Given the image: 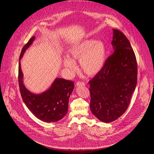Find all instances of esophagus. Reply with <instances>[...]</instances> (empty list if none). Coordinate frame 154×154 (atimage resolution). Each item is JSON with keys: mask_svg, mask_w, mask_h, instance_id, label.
Returning a JSON list of instances; mask_svg holds the SVG:
<instances>
[{"mask_svg": "<svg viewBox=\"0 0 154 154\" xmlns=\"http://www.w3.org/2000/svg\"><path fill=\"white\" fill-rule=\"evenodd\" d=\"M76 84H77V86H83V85H85V83H83V82H81V81H78L77 82Z\"/></svg>", "mask_w": 154, "mask_h": 154, "instance_id": "obj_1", "label": "esophagus"}]
</instances>
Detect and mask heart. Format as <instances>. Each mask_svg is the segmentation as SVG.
<instances>
[{"label": "heart", "mask_w": 154, "mask_h": 154, "mask_svg": "<svg viewBox=\"0 0 154 154\" xmlns=\"http://www.w3.org/2000/svg\"><path fill=\"white\" fill-rule=\"evenodd\" d=\"M69 55L71 58H66L64 64L70 72H73L76 69L74 61H79L82 71L93 77L99 74L104 66L107 50L103 42L87 39L70 50Z\"/></svg>", "instance_id": "heart-1"}]
</instances>
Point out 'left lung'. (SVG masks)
<instances>
[{
  "mask_svg": "<svg viewBox=\"0 0 154 154\" xmlns=\"http://www.w3.org/2000/svg\"><path fill=\"white\" fill-rule=\"evenodd\" d=\"M113 31L114 52L101 72L88 82L91 112L105 123L116 120L127 110L137 78L136 58L130 41L120 31Z\"/></svg>",
  "mask_w": 154,
  "mask_h": 154,
  "instance_id": "1",
  "label": "left lung"
}]
</instances>
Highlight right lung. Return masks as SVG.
Masks as SVG:
<instances>
[{"label": "right lung", "instance_id": "add662e5", "mask_svg": "<svg viewBox=\"0 0 154 154\" xmlns=\"http://www.w3.org/2000/svg\"><path fill=\"white\" fill-rule=\"evenodd\" d=\"M34 38V36L32 37L23 47L20 60L26 50L32 44ZM18 83L24 104L38 119L45 122H54L61 120L67 113L69 99L74 87L72 80L58 78L53 83L51 87L43 93L40 94L31 93L23 85V73L20 61Z\"/></svg>", "mask_w": 154, "mask_h": 154}]
</instances>
